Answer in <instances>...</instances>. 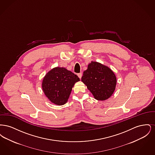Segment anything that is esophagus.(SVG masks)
<instances>
[{"mask_svg":"<svg viewBox=\"0 0 155 155\" xmlns=\"http://www.w3.org/2000/svg\"><path fill=\"white\" fill-rule=\"evenodd\" d=\"M78 75V77L80 78H81V77H82V73H78V74H77Z\"/></svg>","mask_w":155,"mask_h":155,"instance_id":"34e87169","label":"esophagus"}]
</instances>
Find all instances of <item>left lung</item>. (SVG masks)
<instances>
[{
	"label": "left lung",
	"instance_id": "1",
	"mask_svg": "<svg viewBox=\"0 0 155 155\" xmlns=\"http://www.w3.org/2000/svg\"><path fill=\"white\" fill-rule=\"evenodd\" d=\"M87 88L98 101H104L113 94L117 84L116 77L108 67L92 61L81 78Z\"/></svg>",
	"mask_w": 155,
	"mask_h": 155
}]
</instances>
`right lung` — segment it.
<instances>
[{"mask_svg":"<svg viewBox=\"0 0 155 155\" xmlns=\"http://www.w3.org/2000/svg\"><path fill=\"white\" fill-rule=\"evenodd\" d=\"M78 76L64 67H55L49 71L43 79L42 87L45 95L57 105L66 103Z\"/></svg>","mask_w":155,"mask_h":155,"instance_id":"right-lung-1","label":"right lung"}]
</instances>
